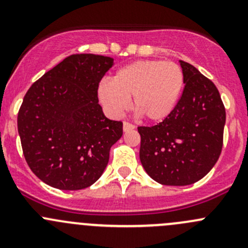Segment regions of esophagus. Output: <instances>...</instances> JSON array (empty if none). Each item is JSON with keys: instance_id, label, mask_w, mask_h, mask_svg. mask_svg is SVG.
I'll list each match as a JSON object with an SVG mask.
<instances>
[{"instance_id": "34e87169", "label": "esophagus", "mask_w": 248, "mask_h": 248, "mask_svg": "<svg viewBox=\"0 0 248 248\" xmlns=\"http://www.w3.org/2000/svg\"><path fill=\"white\" fill-rule=\"evenodd\" d=\"M132 129H134V124H132L131 122H128V121H124V131L128 132V131H132Z\"/></svg>"}]
</instances>
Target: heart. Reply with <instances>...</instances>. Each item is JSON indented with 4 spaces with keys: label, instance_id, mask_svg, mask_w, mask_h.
I'll use <instances>...</instances> for the list:
<instances>
[{
    "label": "heart",
    "instance_id": "1",
    "mask_svg": "<svg viewBox=\"0 0 248 248\" xmlns=\"http://www.w3.org/2000/svg\"><path fill=\"white\" fill-rule=\"evenodd\" d=\"M184 73L174 62L140 60L120 68L111 82H102L99 101L109 114H122L132 99L139 116L161 122L171 114L184 90Z\"/></svg>",
    "mask_w": 248,
    "mask_h": 248
}]
</instances>
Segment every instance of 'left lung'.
Wrapping results in <instances>:
<instances>
[{"mask_svg": "<svg viewBox=\"0 0 248 248\" xmlns=\"http://www.w3.org/2000/svg\"><path fill=\"white\" fill-rule=\"evenodd\" d=\"M185 87L172 112L159 124L140 126V162L158 184L186 186L216 164L222 146L226 108L216 85L180 61Z\"/></svg>", "mask_w": 248, "mask_h": 248, "instance_id": "left-lung-1", "label": "left lung"}]
</instances>
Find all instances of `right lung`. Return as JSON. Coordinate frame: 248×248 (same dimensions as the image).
Wrapping results in <instances>:
<instances>
[{
    "mask_svg": "<svg viewBox=\"0 0 248 248\" xmlns=\"http://www.w3.org/2000/svg\"><path fill=\"white\" fill-rule=\"evenodd\" d=\"M114 59L93 54L66 57L32 84L17 114V132L30 169L49 186L86 188L103 174L122 122L98 104L102 78Z\"/></svg>",
    "mask_w": 248,
    "mask_h": 248,
    "instance_id": "right-lung-1",
    "label": "right lung"
}]
</instances>
